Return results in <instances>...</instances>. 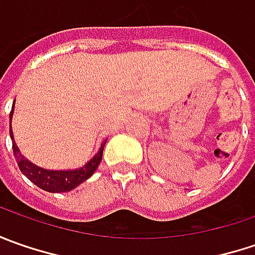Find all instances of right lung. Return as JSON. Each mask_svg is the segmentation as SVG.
<instances>
[{"label":"right lung","mask_w":255,"mask_h":255,"mask_svg":"<svg viewBox=\"0 0 255 255\" xmlns=\"http://www.w3.org/2000/svg\"><path fill=\"white\" fill-rule=\"evenodd\" d=\"M12 115H14V106H12L11 113H9V121L12 119ZM9 136L12 139V150H14L16 163L19 166V170L22 171L25 176L34 183L35 186H38L39 189H42L45 191H49V193L71 191L75 187H78L81 183L88 180L95 173V170L98 169L99 163L102 160L103 147H105V143H106V140H105L101 144V149L98 150V153L85 166L79 167V169H75V170H46V169H42V167L36 166L34 163H31L21 154L14 140L12 129H9Z\"/></svg>","instance_id":"add662e5"}]
</instances>
